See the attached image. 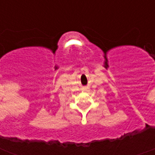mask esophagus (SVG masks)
<instances>
[{
    "label": "esophagus",
    "mask_w": 155,
    "mask_h": 155,
    "mask_svg": "<svg viewBox=\"0 0 155 155\" xmlns=\"http://www.w3.org/2000/svg\"><path fill=\"white\" fill-rule=\"evenodd\" d=\"M82 91H90V88H89V87H84V88H83V89H82Z\"/></svg>",
    "instance_id": "34e87169"
}]
</instances>
